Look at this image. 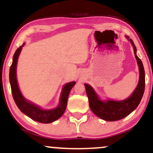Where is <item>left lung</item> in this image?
Here are the masks:
<instances>
[{
    "instance_id": "obj_1",
    "label": "left lung",
    "mask_w": 153,
    "mask_h": 153,
    "mask_svg": "<svg viewBox=\"0 0 153 153\" xmlns=\"http://www.w3.org/2000/svg\"><path fill=\"white\" fill-rule=\"evenodd\" d=\"M132 43L134 48V53L137 62L139 66V82L137 88L132 94L124 100L115 101L108 100L102 101L100 100L93 88L88 84H85L86 93H87L89 105L92 111L97 117L106 121H115L121 120L133 111L138 106L145 91V70L141 60L137 57L136 52L137 49L132 39H129V37L126 36Z\"/></svg>"
}]
</instances>
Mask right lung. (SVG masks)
Listing matches in <instances>:
<instances>
[{"mask_svg": "<svg viewBox=\"0 0 153 153\" xmlns=\"http://www.w3.org/2000/svg\"><path fill=\"white\" fill-rule=\"evenodd\" d=\"M24 45L25 43H23L22 46L18 48L15 52L13 57L12 65L10 68V73H9V79H10V87H11L12 95L14 101L22 113H23L33 120L42 123L54 122L63 115L66 109V106H67L69 93L72 88L75 85V82H68L64 85L62 90L61 95H60V102H59L58 106L55 109L43 110L39 106H37L36 105L25 100L20 91L17 78H16V66H17L18 56Z\"/></svg>", "mask_w": 153, "mask_h": 153, "instance_id": "obj_1", "label": "right lung"}]
</instances>
